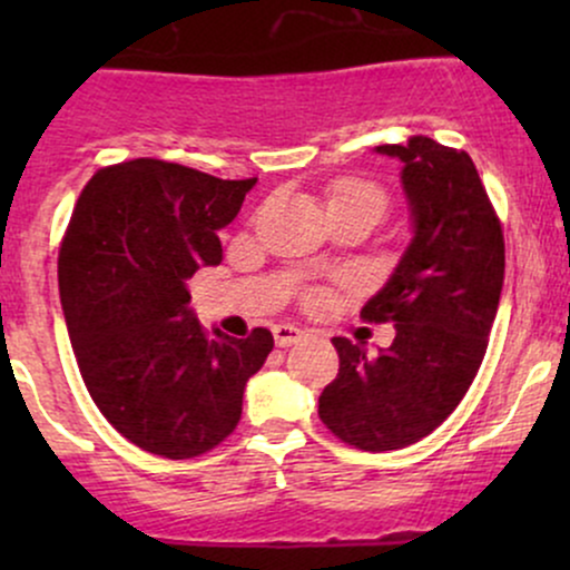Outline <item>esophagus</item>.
Segmentation results:
<instances>
[{"mask_svg":"<svg viewBox=\"0 0 570 570\" xmlns=\"http://www.w3.org/2000/svg\"><path fill=\"white\" fill-rule=\"evenodd\" d=\"M273 337H276L278 348H289V345L299 343L305 337V332L297 330L294 324H276L273 326Z\"/></svg>","mask_w":570,"mask_h":570,"instance_id":"1","label":"esophagus"}]
</instances>
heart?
<instances>
[{
    "label": "heart",
    "mask_w": 570,
    "mask_h": 570,
    "mask_svg": "<svg viewBox=\"0 0 570 570\" xmlns=\"http://www.w3.org/2000/svg\"><path fill=\"white\" fill-rule=\"evenodd\" d=\"M385 193L375 181L367 179H340L335 187L330 189V212L337 208H367V212L377 214V219L385 212Z\"/></svg>",
    "instance_id": "heart-1"
}]
</instances>
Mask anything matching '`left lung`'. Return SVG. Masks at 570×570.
<instances>
[{
  "instance_id": "obj_1",
  "label": "left lung",
  "mask_w": 570,
  "mask_h": 570,
  "mask_svg": "<svg viewBox=\"0 0 570 570\" xmlns=\"http://www.w3.org/2000/svg\"><path fill=\"white\" fill-rule=\"evenodd\" d=\"M375 153L402 160L412 240L362 318L394 322L396 337L375 356L332 340L340 372L318 417L353 448L383 453L431 434L472 385L499 311L503 233L463 149L412 136Z\"/></svg>"
}]
</instances>
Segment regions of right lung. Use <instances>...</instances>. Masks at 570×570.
Instances as JSON below:
<instances>
[{
	"mask_svg": "<svg viewBox=\"0 0 570 570\" xmlns=\"http://www.w3.org/2000/svg\"><path fill=\"white\" fill-rule=\"evenodd\" d=\"M257 179H217L139 158L94 174L58 252L71 348L96 407L126 440L163 458H195L233 434L246 381L273 335H208L187 281L222 263L219 230Z\"/></svg>",
	"mask_w": 570,
	"mask_h": 570,
	"instance_id": "1",
	"label": "right lung"
}]
</instances>
